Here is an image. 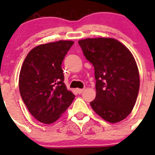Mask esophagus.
Instances as JSON below:
<instances>
[{
    "mask_svg": "<svg viewBox=\"0 0 155 155\" xmlns=\"http://www.w3.org/2000/svg\"><path fill=\"white\" fill-rule=\"evenodd\" d=\"M76 91V92H77L78 94H82V92H83L84 91H85V89H79V88H77Z\"/></svg>",
    "mask_w": 155,
    "mask_h": 155,
    "instance_id": "esophagus-1",
    "label": "esophagus"
}]
</instances>
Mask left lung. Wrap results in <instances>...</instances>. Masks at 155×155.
Listing matches in <instances>:
<instances>
[{"label": "left lung", "instance_id": "obj_1", "mask_svg": "<svg viewBox=\"0 0 155 155\" xmlns=\"http://www.w3.org/2000/svg\"><path fill=\"white\" fill-rule=\"evenodd\" d=\"M78 43L94 68L97 94L91 107L107 121H122L134 109L140 89L139 70L132 53L112 38H87Z\"/></svg>", "mask_w": 155, "mask_h": 155}]
</instances>
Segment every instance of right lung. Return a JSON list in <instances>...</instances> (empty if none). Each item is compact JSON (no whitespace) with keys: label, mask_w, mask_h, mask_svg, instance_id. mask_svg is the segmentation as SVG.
<instances>
[{"label":"right lung","mask_w":155,"mask_h":155,"mask_svg":"<svg viewBox=\"0 0 155 155\" xmlns=\"http://www.w3.org/2000/svg\"><path fill=\"white\" fill-rule=\"evenodd\" d=\"M74 42L59 40L29 51L19 74V91L30 113L39 121L51 124L67 110L75 95L64 83L62 61Z\"/></svg>","instance_id":"obj_1"}]
</instances>
